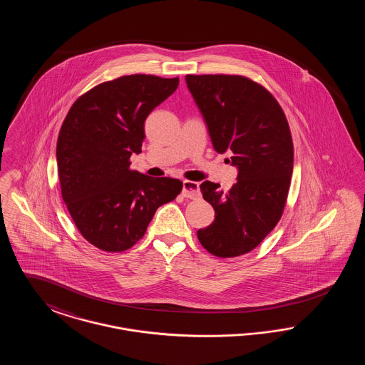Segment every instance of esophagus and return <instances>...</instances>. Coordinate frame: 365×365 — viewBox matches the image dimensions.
Masks as SVG:
<instances>
[{
  "label": "esophagus",
  "instance_id": "esophagus-1",
  "mask_svg": "<svg viewBox=\"0 0 365 365\" xmlns=\"http://www.w3.org/2000/svg\"><path fill=\"white\" fill-rule=\"evenodd\" d=\"M182 194H183V197L190 198V200L198 198V197L201 195V192H200V185H198L197 182H192V180H185V182H183Z\"/></svg>",
  "mask_w": 365,
  "mask_h": 365
}]
</instances>
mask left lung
<instances>
[{"label":"left lung","mask_w":365,"mask_h":365,"mask_svg":"<svg viewBox=\"0 0 365 365\" xmlns=\"http://www.w3.org/2000/svg\"><path fill=\"white\" fill-rule=\"evenodd\" d=\"M186 83L215 150L238 168L227 192L219 183H201L215 220L197 237L213 256L237 257L260 245L282 217L294 161L290 127L274 96L246 76L186 75Z\"/></svg>","instance_id":"left-lung-1"}]
</instances>
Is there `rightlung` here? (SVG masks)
Returning <instances> with one entry per match:
<instances>
[{"label": "right lung", "mask_w": 365, "mask_h": 365, "mask_svg": "<svg viewBox=\"0 0 365 365\" xmlns=\"http://www.w3.org/2000/svg\"><path fill=\"white\" fill-rule=\"evenodd\" d=\"M178 85L179 78L120 76L81 96L63 122L56 149L61 195L82 237L101 250L134 246L157 208L182 191L179 179L130 168L146 118Z\"/></svg>", "instance_id": "obj_1"}]
</instances>
